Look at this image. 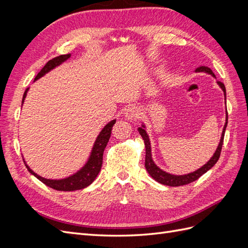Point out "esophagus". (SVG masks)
Masks as SVG:
<instances>
[{
	"instance_id": "obj_1",
	"label": "esophagus",
	"mask_w": 248,
	"mask_h": 248,
	"mask_svg": "<svg viewBox=\"0 0 248 248\" xmlns=\"http://www.w3.org/2000/svg\"><path fill=\"white\" fill-rule=\"evenodd\" d=\"M124 116L127 120H129V121L136 120L139 116V109L136 107H128L124 111Z\"/></svg>"
}]
</instances>
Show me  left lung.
<instances>
[{"label": "left lung", "mask_w": 248, "mask_h": 248, "mask_svg": "<svg viewBox=\"0 0 248 248\" xmlns=\"http://www.w3.org/2000/svg\"><path fill=\"white\" fill-rule=\"evenodd\" d=\"M196 72H205L208 74H211L212 77L215 78L213 71L209 68L207 66H201L199 68L196 69ZM217 84L218 86L222 89V91L224 93V97L227 98V93H226V87L222 84L221 81H217ZM227 125H228V111H227V119H226V124H224L223 127V130L221 133V139L220 141L218 144V147H217L215 153L213 154V156L210 158V160L204 164L202 168H200L199 170H194L192 172H189V174H186V175H171L169 174V172L164 171L162 170H160L158 167L156 166L154 163L153 159H152V154H151V144H150V140H149V136L146 131V127L144 124H141V127H139V132L141 136L142 140L145 141V147H146V159H145V167L146 170H148V172L150 174L155 181L159 182L163 185H168V186H182V185H186V184H189L193 181H196L198 180L202 175H204L205 172H207L210 169H212L214 167V164L217 162V160L219 159V156H220V152H221V148H222V144H223V138H224V132H226V128H227Z\"/></svg>", "instance_id": "left-lung-1"}]
</instances>
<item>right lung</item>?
<instances>
[{"label":"right lung","instance_id":"add662e5","mask_svg":"<svg viewBox=\"0 0 248 248\" xmlns=\"http://www.w3.org/2000/svg\"><path fill=\"white\" fill-rule=\"evenodd\" d=\"M70 56H71L70 54L61 55V56L49 60V61L46 64V66H44L43 68L40 70V72L37 74L35 78V80L39 79L40 78H42L44 76V74H46L51 69L56 68L57 66L61 65L63 62L66 61V60H68L70 58ZM28 91H29V88H27V90L24 93V96H22V103H24V101H25ZM115 123H116V120H112V121H110L109 123H108L106 126H104V128L100 131L99 136L97 137V139L94 142V146H93V149L91 151V155H90L87 163L78 171H77L76 174H73L65 179H60V180L46 179L39 175H37L36 172H34L31 169L29 168L25 159L22 158L26 164V168L28 169V170L30 172H31L32 175H34L37 179L40 180L42 183L47 185L48 187H51V188H54L56 190L74 191V190L86 188L87 186H89L94 181L97 175L99 174V171L102 167V158H103L104 149H106V147L108 145V141L110 138L111 128Z\"/></svg>","mask_w":248,"mask_h":248}]
</instances>
